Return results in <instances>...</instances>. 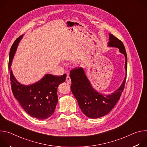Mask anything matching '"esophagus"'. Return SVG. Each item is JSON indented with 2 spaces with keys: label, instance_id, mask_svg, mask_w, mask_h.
<instances>
[{
  "label": "esophagus",
  "instance_id": "obj_1",
  "mask_svg": "<svg viewBox=\"0 0 147 147\" xmlns=\"http://www.w3.org/2000/svg\"><path fill=\"white\" fill-rule=\"evenodd\" d=\"M66 82L68 83V84H71V78H70V76H69V75H67V77H66Z\"/></svg>",
  "mask_w": 147,
  "mask_h": 147
}]
</instances>
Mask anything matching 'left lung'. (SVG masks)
<instances>
[{
  "mask_svg": "<svg viewBox=\"0 0 147 147\" xmlns=\"http://www.w3.org/2000/svg\"><path fill=\"white\" fill-rule=\"evenodd\" d=\"M109 39L108 47L119 48V52L125 58L124 67L126 74L121 85L114 92L105 95L94 90L82 67L73 69L70 72L71 92L82 113L92 119H97L106 115L114 108L120 99L126 80L127 57L124 46L120 39L112 34H109Z\"/></svg>",
  "mask_w": 147,
  "mask_h": 147,
  "instance_id": "obj_1",
  "label": "left lung"
}]
</instances>
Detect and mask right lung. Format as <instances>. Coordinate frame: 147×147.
Segmentation results:
<instances>
[{
    "instance_id": "obj_1",
    "label": "right lung",
    "mask_w": 147,
    "mask_h": 147,
    "mask_svg": "<svg viewBox=\"0 0 147 147\" xmlns=\"http://www.w3.org/2000/svg\"><path fill=\"white\" fill-rule=\"evenodd\" d=\"M23 36H19L14 41L9 53V71L12 92L20 105L29 115L39 120L47 119L55 112L58 100L57 87L60 84L65 81L66 74L56 76L47 74L38 82L28 86L18 82L10 68Z\"/></svg>"
}]
</instances>
